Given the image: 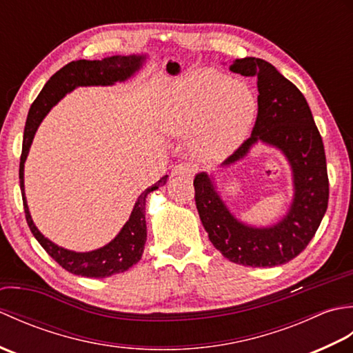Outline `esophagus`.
<instances>
[{
	"label": "esophagus",
	"mask_w": 353,
	"mask_h": 353,
	"mask_svg": "<svg viewBox=\"0 0 353 353\" xmlns=\"http://www.w3.org/2000/svg\"><path fill=\"white\" fill-rule=\"evenodd\" d=\"M196 171H197V168L191 163H179V165H176L174 170H172V176H181L185 179H190L191 181L194 174H196Z\"/></svg>",
	"instance_id": "1"
}]
</instances>
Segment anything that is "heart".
<instances>
[{
  "mask_svg": "<svg viewBox=\"0 0 353 353\" xmlns=\"http://www.w3.org/2000/svg\"><path fill=\"white\" fill-rule=\"evenodd\" d=\"M256 109V99L243 81L215 70H197L167 89L159 119L172 137L192 134L197 153L216 161L244 141Z\"/></svg>",
  "mask_w": 353,
  "mask_h": 353,
  "instance_id": "heart-1",
  "label": "heart"
}]
</instances>
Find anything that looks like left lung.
Wrapping results in <instances>:
<instances>
[{"instance_id":"1","label":"left lung","mask_w":353,"mask_h":353,"mask_svg":"<svg viewBox=\"0 0 353 353\" xmlns=\"http://www.w3.org/2000/svg\"><path fill=\"white\" fill-rule=\"evenodd\" d=\"M230 71L258 80V117L250 138L223 162V167L241 161L256 142H264L287 157L294 196L279 223L253 228L235 219L212 177L199 172L194 179L197 211L209 239L224 258L249 267L282 265L305 250L327 209L323 141L303 94L272 63L256 57L236 59Z\"/></svg>"}]
</instances>
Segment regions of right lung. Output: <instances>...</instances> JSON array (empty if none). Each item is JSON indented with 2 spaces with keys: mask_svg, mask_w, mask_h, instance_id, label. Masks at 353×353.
<instances>
[{
  "mask_svg": "<svg viewBox=\"0 0 353 353\" xmlns=\"http://www.w3.org/2000/svg\"><path fill=\"white\" fill-rule=\"evenodd\" d=\"M145 62L144 54L132 56H110L101 61H74L63 68L59 70L52 76L41 94L33 101L28 110V117L24 129V141H22V153L19 162V186L22 194V203H24L26 220L30 230L34 238L39 241L50 256L54 259L59 265L66 272L85 277H109L133 267L141 259L144 245L147 241V224H145V201L147 196L152 191L161 188L167 182L168 176H163L153 186H150L138 197L133 206L130 219L119 230V234L106 245L92 252H72L59 247L48 238H45L30 215L26 191H24V163L30 152L34 133L37 127L42 123L45 115L48 114L54 104L63 99L77 86H110L117 81H125L130 79L134 72L139 71L142 63Z\"/></svg>",
  "mask_w": 353,
  "mask_h": 353,
  "instance_id": "1",
  "label": "right lung"
}]
</instances>
